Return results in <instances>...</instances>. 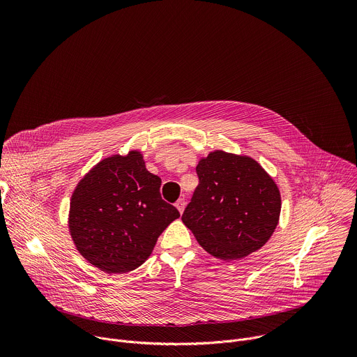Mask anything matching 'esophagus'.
Returning a JSON list of instances; mask_svg holds the SVG:
<instances>
[{
  "mask_svg": "<svg viewBox=\"0 0 357 357\" xmlns=\"http://www.w3.org/2000/svg\"><path fill=\"white\" fill-rule=\"evenodd\" d=\"M185 205H186V202H185V199H178V200H176V203H175V206H176V209L179 211V213H181V215L183 213Z\"/></svg>",
  "mask_w": 357,
  "mask_h": 357,
  "instance_id": "obj_1",
  "label": "esophagus"
}]
</instances>
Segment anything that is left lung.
Masks as SVG:
<instances>
[{
    "label": "left lung",
    "instance_id": "1",
    "mask_svg": "<svg viewBox=\"0 0 357 357\" xmlns=\"http://www.w3.org/2000/svg\"><path fill=\"white\" fill-rule=\"evenodd\" d=\"M199 185L182 222L213 257L238 260L273 236L281 212L274 179L250 157L213 151L196 167Z\"/></svg>",
    "mask_w": 357,
    "mask_h": 357
}]
</instances>
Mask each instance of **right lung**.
<instances>
[{
    "label": "right lung",
    "instance_id": "add662e5",
    "mask_svg": "<svg viewBox=\"0 0 357 357\" xmlns=\"http://www.w3.org/2000/svg\"><path fill=\"white\" fill-rule=\"evenodd\" d=\"M160 188L161 178L146 171L139 151L100 161L70 199L69 231L82 256L109 274L138 268L179 218Z\"/></svg>",
    "mask_w": 357,
    "mask_h": 357
}]
</instances>
